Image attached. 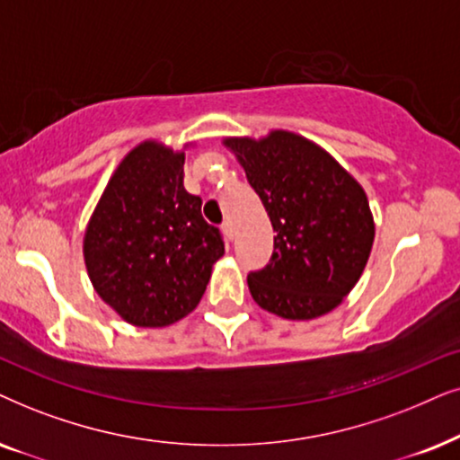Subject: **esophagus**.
<instances>
[{
  "label": "esophagus",
  "mask_w": 460,
  "mask_h": 460,
  "mask_svg": "<svg viewBox=\"0 0 460 460\" xmlns=\"http://www.w3.org/2000/svg\"><path fill=\"white\" fill-rule=\"evenodd\" d=\"M223 234L226 240H234V225H231V220H225L223 223Z\"/></svg>",
  "instance_id": "34e87169"
}]
</instances>
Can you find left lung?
Wrapping results in <instances>:
<instances>
[{
  "label": "left lung",
  "instance_id": "left-lung-1",
  "mask_svg": "<svg viewBox=\"0 0 460 460\" xmlns=\"http://www.w3.org/2000/svg\"><path fill=\"white\" fill-rule=\"evenodd\" d=\"M223 143L278 234L269 265L248 275L256 305L284 320H314L339 307L362 278L375 242L362 185L301 134L273 130Z\"/></svg>",
  "mask_w": 460,
  "mask_h": 460
}]
</instances>
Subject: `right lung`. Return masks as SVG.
<instances>
[{
    "label": "right lung",
    "mask_w": 460,
    "mask_h": 460,
    "mask_svg": "<svg viewBox=\"0 0 460 460\" xmlns=\"http://www.w3.org/2000/svg\"><path fill=\"white\" fill-rule=\"evenodd\" d=\"M185 153L145 140L121 159L92 212L84 261L98 296L121 320L164 328L204 296L212 267L225 254L217 226L187 193Z\"/></svg>",
    "instance_id": "add662e5"
}]
</instances>
